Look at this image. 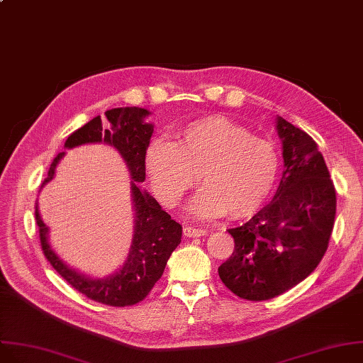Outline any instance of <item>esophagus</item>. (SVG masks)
I'll use <instances>...</instances> for the list:
<instances>
[{
  "mask_svg": "<svg viewBox=\"0 0 363 363\" xmlns=\"http://www.w3.org/2000/svg\"><path fill=\"white\" fill-rule=\"evenodd\" d=\"M207 233L206 229H199V228H192V226H185L184 228V235L186 238H200Z\"/></svg>",
  "mask_w": 363,
  "mask_h": 363,
  "instance_id": "obj_1",
  "label": "esophagus"
}]
</instances>
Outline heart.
<instances>
[{"instance_id":"heart-1","label":"heart","mask_w":363,"mask_h":363,"mask_svg":"<svg viewBox=\"0 0 363 363\" xmlns=\"http://www.w3.org/2000/svg\"><path fill=\"white\" fill-rule=\"evenodd\" d=\"M280 159L274 144L223 116H208L177 133L175 143L155 140L147 171L157 197L178 204L200 175L206 186L189 210L199 217L228 213L233 219L254 214L277 179Z\"/></svg>"}]
</instances>
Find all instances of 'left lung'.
I'll list each match as a JSON object with an SVG mask.
<instances>
[{"mask_svg": "<svg viewBox=\"0 0 363 363\" xmlns=\"http://www.w3.org/2000/svg\"><path fill=\"white\" fill-rule=\"evenodd\" d=\"M284 171L270 204L229 229L235 251L219 267L225 286L247 301H267L306 279L323 259L335 217V188L317 143L277 119Z\"/></svg>", "mask_w": 363, "mask_h": 363, "instance_id": "8db88e82", "label": "left lung"}]
</instances>
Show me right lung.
<instances>
[{
  "instance_id": "right-lung-1",
  "label": "right lung",
  "mask_w": 363,
  "mask_h": 363,
  "mask_svg": "<svg viewBox=\"0 0 363 363\" xmlns=\"http://www.w3.org/2000/svg\"><path fill=\"white\" fill-rule=\"evenodd\" d=\"M105 115L109 121L108 127H104L101 115L96 116L67 138L65 147L71 149L84 143L99 141L112 144L124 157L131 178L135 182H143L146 179V153L153 134V127L143 121L149 111L135 106L115 108L106 111ZM62 156L64 152L52 160L42 185L54 178L55 166ZM131 192L135 207V233L130 255L124 267L105 280L87 279L67 267L48 244V228L40 219L38 204L35 207L40 247L46 259L77 292L108 306H131L146 299L162 277L166 262L179 245L182 236V226L171 219L150 194L143 192L134 182Z\"/></svg>"
}]
</instances>
